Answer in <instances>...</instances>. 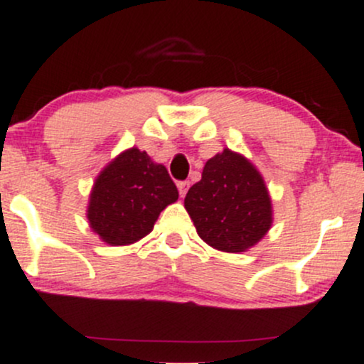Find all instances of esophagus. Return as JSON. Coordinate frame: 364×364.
Returning <instances> with one entry per match:
<instances>
[{
    "instance_id": "obj_1",
    "label": "esophagus",
    "mask_w": 364,
    "mask_h": 364,
    "mask_svg": "<svg viewBox=\"0 0 364 364\" xmlns=\"http://www.w3.org/2000/svg\"><path fill=\"white\" fill-rule=\"evenodd\" d=\"M188 188H190L188 181H179L178 183V190H179V195H181V197H185L186 192H188Z\"/></svg>"
}]
</instances>
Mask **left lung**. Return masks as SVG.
Wrapping results in <instances>:
<instances>
[{
    "instance_id": "1",
    "label": "left lung",
    "mask_w": 364,
    "mask_h": 364,
    "mask_svg": "<svg viewBox=\"0 0 364 364\" xmlns=\"http://www.w3.org/2000/svg\"><path fill=\"white\" fill-rule=\"evenodd\" d=\"M198 237L223 252H244L259 242L274 221L265 179L240 153L225 148L205 162L202 179L185 197Z\"/></svg>"
}]
</instances>
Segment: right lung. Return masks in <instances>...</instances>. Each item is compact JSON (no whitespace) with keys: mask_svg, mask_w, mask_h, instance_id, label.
<instances>
[{"mask_svg":"<svg viewBox=\"0 0 364 364\" xmlns=\"http://www.w3.org/2000/svg\"><path fill=\"white\" fill-rule=\"evenodd\" d=\"M178 195L166 167L134 146L99 172L90 190L87 220L102 242L129 246L153 230L160 213L174 204Z\"/></svg>","mask_w":364,"mask_h":364,"instance_id":"obj_1","label":"right lung"}]
</instances>
